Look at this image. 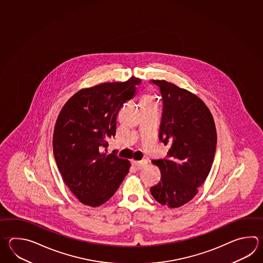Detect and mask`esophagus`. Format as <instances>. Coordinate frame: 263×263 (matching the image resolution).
Wrapping results in <instances>:
<instances>
[{"label":"esophagus","mask_w":263,"mask_h":263,"mask_svg":"<svg viewBox=\"0 0 263 263\" xmlns=\"http://www.w3.org/2000/svg\"><path fill=\"white\" fill-rule=\"evenodd\" d=\"M148 163L147 160H141V161H132V165L137 168V170H141L143 166H146Z\"/></svg>","instance_id":"obj_1"}]
</instances>
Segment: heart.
I'll list each match as a JSON object with an SVG mask.
<instances>
[{"label":"heart","mask_w":263,"mask_h":263,"mask_svg":"<svg viewBox=\"0 0 263 263\" xmlns=\"http://www.w3.org/2000/svg\"><path fill=\"white\" fill-rule=\"evenodd\" d=\"M154 100H155V99H154L153 97H144L141 99L140 103L149 102V101H154Z\"/></svg>","instance_id":"b5f03b06"}]
</instances>
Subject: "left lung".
Instances as JSON below:
<instances>
[{"label":"left lung","mask_w":263,"mask_h":263,"mask_svg":"<svg viewBox=\"0 0 263 263\" xmlns=\"http://www.w3.org/2000/svg\"><path fill=\"white\" fill-rule=\"evenodd\" d=\"M163 99L159 139L171 145L165 159L153 160L160 182L151 194L162 205L178 208L189 202L209 175L216 149L215 121L205 103L191 91L154 80Z\"/></svg>","instance_id":"obj_1"}]
</instances>
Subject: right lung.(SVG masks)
<instances>
[{"label":"right lung","mask_w":263,"mask_h":263,"mask_svg":"<svg viewBox=\"0 0 263 263\" xmlns=\"http://www.w3.org/2000/svg\"><path fill=\"white\" fill-rule=\"evenodd\" d=\"M140 79L105 82L76 92L56 121L53 155L64 182L81 203L98 207L112 197L128 173L130 162L107 155L116 118L132 99Z\"/></svg>","instance_id":"1"}]
</instances>
